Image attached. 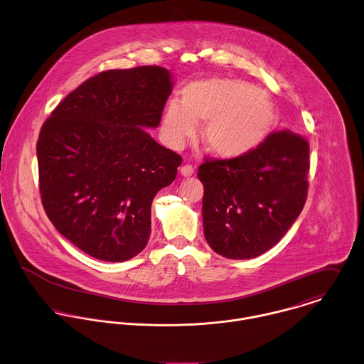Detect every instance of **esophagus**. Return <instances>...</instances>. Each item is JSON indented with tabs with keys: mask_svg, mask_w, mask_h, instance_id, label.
<instances>
[{
	"mask_svg": "<svg viewBox=\"0 0 364 364\" xmlns=\"http://www.w3.org/2000/svg\"><path fill=\"white\" fill-rule=\"evenodd\" d=\"M180 173H181V176H184V177H190V176L194 174V167L190 166V164H186V166H183V167L180 168Z\"/></svg>",
	"mask_w": 364,
	"mask_h": 364,
	"instance_id": "esophagus-1",
	"label": "esophagus"
}]
</instances>
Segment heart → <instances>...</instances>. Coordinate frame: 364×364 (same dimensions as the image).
I'll return each instance as SVG.
<instances>
[{
    "mask_svg": "<svg viewBox=\"0 0 364 364\" xmlns=\"http://www.w3.org/2000/svg\"><path fill=\"white\" fill-rule=\"evenodd\" d=\"M203 141L221 159L245 156L259 147L277 122L268 93L228 77L200 79L181 90V103L168 102L161 114V134L171 147H181L204 123Z\"/></svg>",
    "mask_w": 364,
    "mask_h": 364,
    "instance_id": "obj_1",
    "label": "heart"
}]
</instances>
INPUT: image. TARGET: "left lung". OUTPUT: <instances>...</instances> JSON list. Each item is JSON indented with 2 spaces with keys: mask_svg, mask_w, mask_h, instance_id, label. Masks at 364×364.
Listing matches in <instances>:
<instances>
[{
  "mask_svg": "<svg viewBox=\"0 0 364 364\" xmlns=\"http://www.w3.org/2000/svg\"><path fill=\"white\" fill-rule=\"evenodd\" d=\"M309 143L275 132L254 151L198 167L208 245L230 259H251L275 247L299 217L308 196Z\"/></svg>",
  "mask_w": 364,
  "mask_h": 364,
  "instance_id": "8db88e82",
  "label": "left lung"
}]
</instances>
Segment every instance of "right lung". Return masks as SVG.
<instances>
[{
  "instance_id": "right-lung-1",
  "label": "right lung",
  "mask_w": 364,
  "mask_h": 364,
  "mask_svg": "<svg viewBox=\"0 0 364 364\" xmlns=\"http://www.w3.org/2000/svg\"><path fill=\"white\" fill-rule=\"evenodd\" d=\"M171 90L161 66L100 72L42 124V205L59 234L96 259L123 262L147 245L153 198L181 164L146 130L160 124Z\"/></svg>"
}]
</instances>
